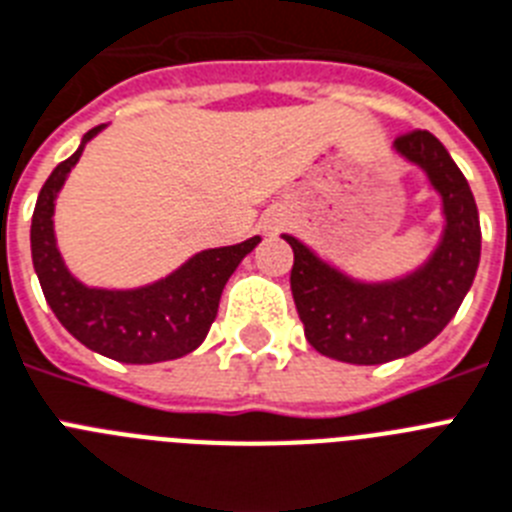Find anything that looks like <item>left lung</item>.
Listing matches in <instances>:
<instances>
[{
    "mask_svg": "<svg viewBox=\"0 0 512 512\" xmlns=\"http://www.w3.org/2000/svg\"><path fill=\"white\" fill-rule=\"evenodd\" d=\"M395 149L424 167L445 206V238L424 269L390 285H361L285 235L293 248L290 290L306 340L337 361L374 366L416 353L447 327L476 277L479 211L458 164L429 130L400 133Z\"/></svg>",
    "mask_w": 512,
    "mask_h": 512,
    "instance_id": "left-lung-1",
    "label": "left lung"
}]
</instances>
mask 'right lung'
<instances>
[{
    "label": "right lung",
    "instance_id": "add662e5",
    "mask_svg": "<svg viewBox=\"0 0 512 512\" xmlns=\"http://www.w3.org/2000/svg\"><path fill=\"white\" fill-rule=\"evenodd\" d=\"M101 128L104 125H96L83 135L80 149L54 167L38 193L31 222L33 269L54 316L86 348L122 363L172 361L204 342L217 319L219 298L230 274L261 238L256 235L238 246L196 253L167 280L141 290H94L80 285L65 269L54 243V198L86 141Z\"/></svg>",
    "mask_w": 512,
    "mask_h": 512
}]
</instances>
